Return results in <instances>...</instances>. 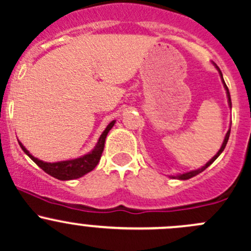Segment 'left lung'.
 <instances>
[{
  "label": "left lung",
  "mask_w": 251,
  "mask_h": 251,
  "mask_svg": "<svg viewBox=\"0 0 251 251\" xmlns=\"http://www.w3.org/2000/svg\"><path fill=\"white\" fill-rule=\"evenodd\" d=\"M212 64H214V63H212ZM214 67L216 68L217 69V72H219V74H220V76H221V81H222V83H224V87H225V90H226V95H227V102H228V107L231 108L232 109V100H231V95H229V91H228V87H227L226 86V83H225V80H224V76H222V73H221V70L219 69V67H217L216 64H214ZM229 133H231V125H229V128H228V131H227V133H226V136H225V140H224V142H222V146H221V148L219 149V151H217L216 154H215L214 156H212L211 159H210L209 161H207L206 164H205V165L203 166V168H201V169H197V170H192V171H188V173H183V174H177V175H170V178H174V179H182V181H184V179H189V178H192V177H194V176H197V175H199L201 173H203V171L205 170V169L206 168H209L210 165H211L212 163H214L215 160H216L217 158H219L220 155H221V153L222 151H225V148H226V144H227V142H228V138H229Z\"/></svg>",
  "instance_id": "1"
}]
</instances>
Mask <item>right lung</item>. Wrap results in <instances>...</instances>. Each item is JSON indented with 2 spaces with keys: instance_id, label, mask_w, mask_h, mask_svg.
Listing matches in <instances>:
<instances>
[{
  "instance_id": "1",
  "label": "right lung",
  "mask_w": 251,
  "mask_h": 251,
  "mask_svg": "<svg viewBox=\"0 0 251 251\" xmlns=\"http://www.w3.org/2000/svg\"><path fill=\"white\" fill-rule=\"evenodd\" d=\"M116 120H113L111 123L108 124V126L105 127V130L103 131L102 135L98 138L97 143L93 147L92 151H88L87 154H83V155L78 156L75 159H69V160H62V161H55V163H47V161L40 160V159L35 158L24 146H23L22 142H19L20 148L23 149L25 154L36 164L37 166L42 169L45 173L50 175L54 178L60 179V181H69V179H76L80 177L85 176L86 174L91 173L96 166L98 165L100 160V156H102L103 149H104V143L105 138H107L108 132L113 128V126L115 125Z\"/></svg>"
}]
</instances>
